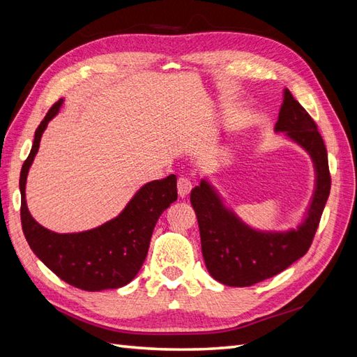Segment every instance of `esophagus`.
<instances>
[{"label": "esophagus", "instance_id": "esophagus-1", "mask_svg": "<svg viewBox=\"0 0 357 357\" xmlns=\"http://www.w3.org/2000/svg\"><path fill=\"white\" fill-rule=\"evenodd\" d=\"M177 190H178V197L185 198L188 197L190 190H192V181L189 177H178L177 180Z\"/></svg>", "mask_w": 357, "mask_h": 357}]
</instances>
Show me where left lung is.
<instances>
[{
  "mask_svg": "<svg viewBox=\"0 0 357 357\" xmlns=\"http://www.w3.org/2000/svg\"><path fill=\"white\" fill-rule=\"evenodd\" d=\"M310 153L316 169V189L304 222L287 232L256 231L225 207L207 180L190 192L199 225L202 256L208 273L219 283L234 287L253 286L280 274L304 256L314 238L331 192L328 152L317 125L290 93L284 98L275 123Z\"/></svg>",
  "mask_w": 357,
  "mask_h": 357,
  "instance_id": "obj_1",
  "label": "left lung"
}]
</instances>
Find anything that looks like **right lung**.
<instances>
[{"mask_svg": "<svg viewBox=\"0 0 357 357\" xmlns=\"http://www.w3.org/2000/svg\"><path fill=\"white\" fill-rule=\"evenodd\" d=\"M61 105L62 100L53 104L38 125L20 171V220L25 238L40 261L66 283L88 291L119 289L134 280L142 268L159 215L177 199V177L171 174L147 183L117 218L95 229L77 234L46 229L28 211L25 185L41 135Z\"/></svg>", "mask_w": 357, "mask_h": 357, "instance_id": "add662e5", "label": "right lung"}]
</instances>
